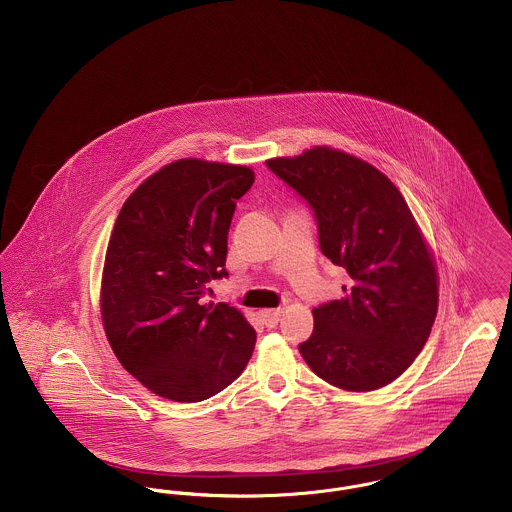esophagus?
<instances>
[{
    "mask_svg": "<svg viewBox=\"0 0 512 512\" xmlns=\"http://www.w3.org/2000/svg\"><path fill=\"white\" fill-rule=\"evenodd\" d=\"M259 317H261V321L272 329V327H276L278 325V321H280V309H263L261 313H259Z\"/></svg>",
    "mask_w": 512,
    "mask_h": 512,
    "instance_id": "esophagus-1",
    "label": "esophagus"
}]
</instances>
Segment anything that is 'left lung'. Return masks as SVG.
Masks as SVG:
<instances>
[{
    "label": "left lung",
    "mask_w": 512,
    "mask_h": 512,
    "mask_svg": "<svg viewBox=\"0 0 512 512\" xmlns=\"http://www.w3.org/2000/svg\"><path fill=\"white\" fill-rule=\"evenodd\" d=\"M267 166L309 203L323 255L352 278L342 300L313 309L303 360L344 391L389 385L418 358L437 317L435 259L414 214L383 172L348 152L315 147Z\"/></svg>",
    "instance_id": "obj_1"
}]
</instances>
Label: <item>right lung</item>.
<instances>
[{
	"label": "right lung",
	"mask_w": 512,
	"mask_h": 512,
	"mask_svg": "<svg viewBox=\"0 0 512 512\" xmlns=\"http://www.w3.org/2000/svg\"><path fill=\"white\" fill-rule=\"evenodd\" d=\"M255 181L247 166L181 158L123 203L102 271L100 311L121 365L149 391L201 402L232 385L257 334L236 307L201 303L228 276V230Z\"/></svg>",
	"instance_id": "obj_1"
}]
</instances>
